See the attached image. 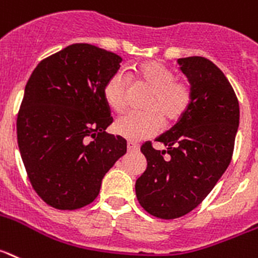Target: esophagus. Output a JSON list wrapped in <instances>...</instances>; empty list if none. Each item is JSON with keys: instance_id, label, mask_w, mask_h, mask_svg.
<instances>
[{"instance_id": "34e87169", "label": "esophagus", "mask_w": 258, "mask_h": 258, "mask_svg": "<svg viewBox=\"0 0 258 258\" xmlns=\"http://www.w3.org/2000/svg\"><path fill=\"white\" fill-rule=\"evenodd\" d=\"M126 147L129 153H136V151L140 150V146L137 144H134V142H127Z\"/></svg>"}]
</instances>
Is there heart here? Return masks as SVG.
<instances>
[{
	"mask_svg": "<svg viewBox=\"0 0 258 258\" xmlns=\"http://www.w3.org/2000/svg\"><path fill=\"white\" fill-rule=\"evenodd\" d=\"M137 83L150 87L151 92L145 102V112H129L114 122L118 136L129 141H142L159 132L163 117L168 122L179 120L188 111L192 102L190 86L176 81L168 66L158 61H147L134 68ZM105 102L114 112H122L131 100V86L124 72L109 77L103 89Z\"/></svg>",
	"mask_w": 258,
	"mask_h": 258,
	"instance_id": "1",
	"label": "heart"
}]
</instances>
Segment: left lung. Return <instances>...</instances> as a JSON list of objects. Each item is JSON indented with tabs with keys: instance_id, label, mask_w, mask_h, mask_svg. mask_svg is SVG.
<instances>
[{
	"instance_id": "left-lung-1",
	"label": "left lung",
	"mask_w": 258,
	"mask_h": 258,
	"mask_svg": "<svg viewBox=\"0 0 258 258\" xmlns=\"http://www.w3.org/2000/svg\"><path fill=\"white\" fill-rule=\"evenodd\" d=\"M177 63L190 85L192 102L155 138L166 150L142 145L147 167L136 181L141 206L162 219L182 217L204 201L230 164L239 127V102L222 70L204 57Z\"/></svg>"
}]
</instances>
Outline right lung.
<instances>
[{
    "label": "right lung",
    "mask_w": 258,
    "mask_h": 258,
    "mask_svg": "<svg viewBox=\"0 0 258 258\" xmlns=\"http://www.w3.org/2000/svg\"><path fill=\"white\" fill-rule=\"evenodd\" d=\"M118 54L86 43L47 57L28 79L17 118L24 168L49 206L91 204L105 173L126 153V141L105 133L112 124L103 89L118 72Z\"/></svg>",
    "instance_id": "obj_1"
}]
</instances>
